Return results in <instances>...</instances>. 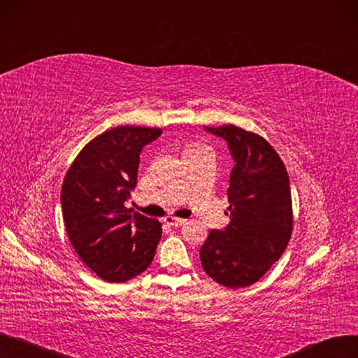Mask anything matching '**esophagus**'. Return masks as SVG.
I'll return each instance as SVG.
<instances>
[{
  "mask_svg": "<svg viewBox=\"0 0 358 358\" xmlns=\"http://www.w3.org/2000/svg\"><path fill=\"white\" fill-rule=\"evenodd\" d=\"M163 222L166 224H169V226H180V224L185 223V219H178V217H173V216H167V217H164Z\"/></svg>",
  "mask_w": 358,
  "mask_h": 358,
  "instance_id": "1",
  "label": "esophagus"
}]
</instances>
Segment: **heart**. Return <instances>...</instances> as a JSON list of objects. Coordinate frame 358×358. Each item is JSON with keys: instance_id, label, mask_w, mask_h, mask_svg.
<instances>
[{"instance_id": "b5f03b06", "label": "heart", "mask_w": 358, "mask_h": 358, "mask_svg": "<svg viewBox=\"0 0 358 358\" xmlns=\"http://www.w3.org/2000/svg\"><path fill=\"white\" fill-rule=\"evenodd\" d=\"M199 148H204V147L198 145V144H189V145L187 147V150H185V151H191V150H199Z\"/></svg>"}]
</instances>
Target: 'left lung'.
<instances>
[{"label": "left lung", "mask_w": 358, "mask_h": 358, "mask_svg": "<svg viewBox=\"0 0 358 358\" xmlns=\"http://www.w3.org/2000/svg\"><path fill=\"white\" fill-rule=\"evenodd\" d=\"M204 131L226 141L234 160L229 176V223L211 231L199 250L206 273L238 289L259 280L287 248L292 231L288 171L262 136L234 124Z\"/></svg>", "instance_id": "obj_1"}]
</instances>
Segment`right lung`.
I'll use <instances>...</instances> for the list:
<instances>
[{
  "instance_id": "right-lung-1",
  "label": "right lung",
  "mask_w": 358,
  "mask_h": 358,
  "mask_svg": "<svg viewBox=\"0 0 358 358\" xmlns=\"http://www.w3.org/2000/svg\"><path fill=\"white\" fill-rule=\"evenodd\" d=\"M162 129L119 126L92 139L62 187L69 239L80 260L107 282H126L152 262L162 223L124 203L136 187L139 154Z\"/></svg>"
}]
</instances>
